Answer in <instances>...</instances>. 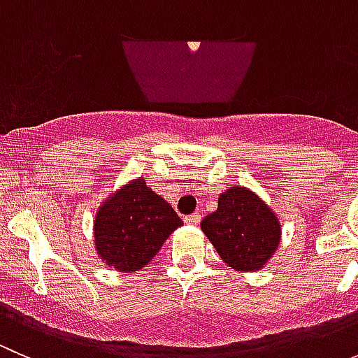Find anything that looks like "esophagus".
Wrapping results in <instances>:
<instances>
[{"mask_svg":"<svg viewBox=\"0 0 358 358\" xmlns=\"http://www.w3.org/2000/svg\"><path fill=\"white\" fill-rule=\"evenodd\" d=\"M183 222H185L187 225H199L201 215H199V213H194V215L185 216V218H183Z\"/></svg>","mask_w":358,"mask_h":358,"instance_id":"34e87169","label":"esophagus"}]
</instances>
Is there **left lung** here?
Instances as JSON below:
<instances>
[{
    "instance_id": "8db88e82",
    "label": "left lung",
    "mask_w": 358,
    "mask_h": 358,
    "mask_svg": "<svg viewBox=\"0 0 358 358\" xmlns=\"http://www.w3.org/2000/svg\"><path fill=\"white\" fill-rule=\"evenodd\" d=\"M201 230L220 258L237 272H258L277 251L282 237L279 216L248 187L220 194L218 209L201 222Z\"/></svg>"
}]
</instances>
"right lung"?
<instances>
[{"label": "right lung", "instance_id": "add662e5", "mask_svg": "<svg viewBox=\"0 0 358 358\" xmlns=\"http://www.w3.org/2000/svg\"><path fill=\"white\" fill-rule=\"evenodd\" d=\"M183 222L138 176L115 189L96 209L93 243L99 258L119 272H138Z\"/></svg>", "mask_w": 358, "mask_h": 358}]
</instances>
